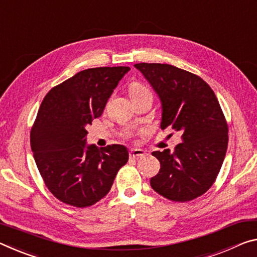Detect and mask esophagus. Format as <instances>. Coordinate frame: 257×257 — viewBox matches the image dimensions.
Masks as SVG:
<instances>
[{
    "mask_svg": "<svg viewBox=\"0 0 257 257\" xmlns=\"http://www.w3.org/2000/svg\"><path fill=\"white\" fill-rule=\"evenodd\" d=\"M129 156L133 159L143 158V157H145V151H143L142 149H132L129 152Z\"/></svg>",
    "mask_w": 257,
    "mask_h": 257,
    "instance_id": "34e87169",
    "label": "esophagus"
}]
</instances>
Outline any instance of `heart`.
I'll return each mask as SVG.
<instances>
[{
  "instance_id": "heart-1",
  "label": "heart",
  "mask_w": 257,
  "mask_h": 257,
  "mask_svg": "<svg viewBox=\"0 0 257 257\" xmlns=\"http://www.w3.org/2000/svg\"><path fill=\"white\" fill-rule=\"evenodd\" d=\"M129 93H130V97L134 98V97H138V96L145 95V93H150V90L148 88H145L144 85H142L140 83H133L129 87ZM128 135H130V134H128Z\"/></svg>"
}]
</instances>
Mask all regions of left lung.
Instances as JSON below:
<instances>
[{
  "mask_svg": "<svg viewBox=\"0 0 257 257\" xmlns=\"http://www.w3.org/2000/svg\"><path fill=\"white\" fill-rule=\"evenodd\" d=\"M140 71L161 101L160 128L182 134V143L154 151L160 162L152 189L169 200L200 197L216 180L227 149V124L211 88L201 77L168 64L140 63Z\"/></svg>",
  "mask_w": 257,
  "mask_h": 257,
  "instance_id": "obj_1",
  "label": "left lung"
}]
</instances>
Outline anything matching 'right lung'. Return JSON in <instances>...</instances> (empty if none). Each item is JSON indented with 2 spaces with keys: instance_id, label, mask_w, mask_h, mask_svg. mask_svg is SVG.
Listing matches in <instances>:
<instances>
[{
  "instance_id": "1",
  "label": "right lung",
  "mask_w": 257,
  "mask_h": 257,
  "mask_svg": "<svg viewBox=\"0 0 257 257\" xmlns=\"http://www.w3.org/2000/svg\"><path fill=\"white\" fill-rule=\"evenodd\" d=\"M127 66L96 67L76 73L52 88L41 103L31 130V148L50 192L67 205L91 206L111 190L127 164L123 145L100 151L87 144L85 127L103 113Z\"/></svg>"
}]
</instances>
